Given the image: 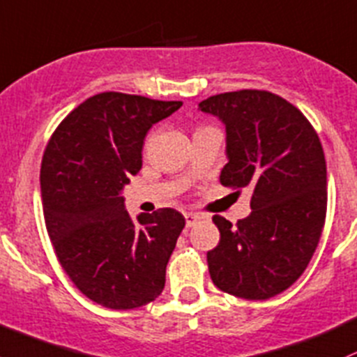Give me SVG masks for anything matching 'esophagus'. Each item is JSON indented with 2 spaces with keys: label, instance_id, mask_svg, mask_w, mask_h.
<instances>
[{
  "label": "esophagus",
  "instance_id": "obj_1",
  "mask_svg": "<svg viewBox=\"0 0 357 357\" xmlns=\"http://www.w3.org/2000/svg\"><path fill=\"white\" fill-rule=\"evenodd\" d=\"M199 220V214L195 213H185V225L187 228H190V226H194L195 221Z\"/></svg>",
  "mask_w": 357,
  "mask_h": 357
}]
</instances>
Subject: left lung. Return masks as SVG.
<instances>
[{
	"instance_id": "obj_1",
	"label": "left lung",
	"mask_w": 357,
	"mask_h": 357,
	"mask_svg": "<svg viewBox=\"0 0 357 357\" xmlns=\"http://www.w3.org/2000/svg\"><path fill=\"white\" fill-rule=\"evenodd\" d=\"M225 126L220 182L250 187L252 213L221 233L208 252L214 286L245 300L287 289L313 257L327 213V165L315 129L284 98L262 90L214 95L197 105Z\"/></svg>"
}]
</instances>
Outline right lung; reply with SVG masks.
Returning <instances> with one entry per match:
<instances>
[{
  "mask_svg": "<svg viewBox=\"0 0 357 357\" xmlns=\"http://www.w3.org/2000/svg\"><path fill=\"white\" fill-rule=\"evenodd\" d=\"M180 107L98 93L61 122L45 148L40 194L49 238L76 287L105 308H137L165 287L185 218L165 208L134 221L122 190L141 170L149 129Z\"/></svg>",
  "mask_w": 357,
  "mask_h": 357,
  "instance_id": "1",
  "label": "right lung"
}]
</instances>
